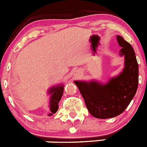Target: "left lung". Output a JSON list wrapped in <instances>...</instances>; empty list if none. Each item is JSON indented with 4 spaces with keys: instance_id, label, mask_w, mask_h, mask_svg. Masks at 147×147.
<instances>
[{
    "instance_id": "8db88e82",
    "label": "left lung",
    "mask_w": 147,
    "mask_h": 147,
    "mask_svg": "<svg viewBox=\"0 0 147 147\" xmlns=\"http://www.w3.org/2000/svg\"><path fill=\"white\" fill-rule=\"evenodd\" d=\"M125 56L123 72L106 85L96 82L75 81L90 115L99 119L116 117L123 113L135 96L138 84V64L135 51L129 42L117 36Z\"/></svg>"
}]
</instances>
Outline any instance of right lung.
<instances>
[{
    "label": "right lung",
    "mask_w": 147,
    "mask_h": 147,
    "mask_svg": "<svg viewBox=\"0 0 147 147\" xmlns=\"http://www.w3.org/2000/svg\"><path fill=\"white\" fill-rule=\"evenodd\" d=\"M63 91H64V88L63 86H57V87H53L51 88L49 93L51 94V101H50V108L51 112L50 116L53 114L56 113L57 111L59 109V102L61 100V96H62Z\"/></svg>",
    "instance_id": "obj_1"
}]
</instances>
